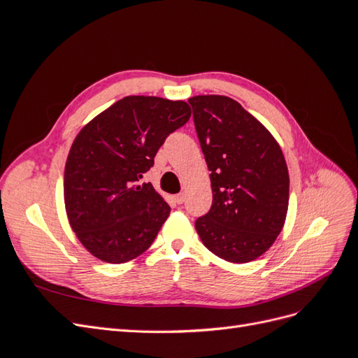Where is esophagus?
I'll return each instance as SVG.
<instances>
[{
	"label": "esophagus",
	"mask_w": 358,
	"mask_h": 358,
	"mask_svg": "<svg viewBox=\"0 0 358 358\" xmlns=\"http://www.w3.org/2000/svg\"><path fill=\"white\" fill-rule=\"evenodd\" d=\"M173 199H175V203H178V204H182L183 201H185V194L180 192V194H178V196H175V197H173Z\"/></svg>",
	"instance_id": "1"
}]
</instances>
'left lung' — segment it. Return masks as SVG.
Returning a JSON list of instances; mask_svg holds the SVG:
<instances>
[{"label": "left lung", "instance_id": "8db88e82", "mask_svg": "<svg viewBox=\"0 0 358 358\" xmlns=\"http://www.w3.org/2000/svg\"><path fill=\"white\" fill-rule=\"evenodd\" d=\"M188 101L213 194L196 230L220 258L252 262L273 245L285 222L289 176L282 150L233 99L197 95Z\"/></svg>", "mask_w": 358, "mask_h": 358}]
</instances>
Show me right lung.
I'll return each instance as SVG.
<instances>
[{
  "label": "right lung",
  "mask_w": 358,
  "mask_h": 358,
  "mask_svg": "<svg viewBox=\"0 0 358 358\" xmlns=\"http://www.w3.org/2000/svg\"><path fill=\"white\" fill-rule=\"evenodd\" d=\"M189 116L185 101L131 95L95 116L74 138L64 201L73 231L94 257L121 264L152 245L170 206L140 179Z\"/></svg>",
  "instance_id": "right-lung-1"
}]
</instances>
